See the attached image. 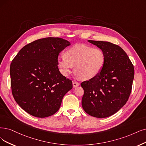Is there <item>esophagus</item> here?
<instances>
[{
	"label": "esophagus",
	"instance_id": "obj_1",
	"mask_svg": "<svg viewBox=\"0 0 146 146\" xmlns=\"http://www.w3.org/2000/svg\"><path fill=\"white\" fill-rule=\"evenodd\" d=\"M79 83H78L76 81H73V87L74 88L78 87V86H79Z\"/></svg>",
	"mask_w": 146,
	"mask_h": 146
}]
</instances>
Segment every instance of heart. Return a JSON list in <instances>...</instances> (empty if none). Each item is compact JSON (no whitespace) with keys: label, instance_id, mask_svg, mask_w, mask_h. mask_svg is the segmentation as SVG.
<instances>
[{"label":"heart","instance_id":"b5f03b06","mask_svg":"<svg viewBox=\"0 0 146 146\" xmlns=\"http://www.w3.org/2000/svg\"><path fill=\"white\" fill-rule=\"evenodd\" d=\"M105 62V54L100 48L79 44L68 48L64 56L58 58L57 64L64 76H67L74 67V72L80 79L89 80L101 72Z\"/></svg>","mask_w":146,"mask_h":146}]
</instances>
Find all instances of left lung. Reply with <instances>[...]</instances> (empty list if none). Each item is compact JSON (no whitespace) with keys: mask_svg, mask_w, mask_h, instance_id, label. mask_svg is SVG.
<instances>
[{"mask_svg":"<svg viewBox=\"0 0 146 146\" xmlns=\"http://www.w3.org/2000/svg\"><path fill=\"white\" fill-rule=\"evenodd\" d=\"M88 42L104 52L105 62L98 76L81 83L84 90L82 106L88 114L105 118L114 114L128 100L134 68L126 53L119 46L108 41Z\"/></svg>","mask_w":146,"mask_h":146,"instance_id":"left-lung-1","label":"left lung"}]
</instances>
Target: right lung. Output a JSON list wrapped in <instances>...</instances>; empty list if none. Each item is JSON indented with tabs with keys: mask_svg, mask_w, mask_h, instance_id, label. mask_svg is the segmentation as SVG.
I'll use <instances>...</instances> for the list:
<instances>
[{
	"mask_svg": "<svg viewBox=\"0 0 146 146\" xmlns=\"http://www.w3.org/2000/svg\"><path fill=\"white\" fill-rule=\"evenodd\" d=\"M69 41L48 37L24 46L10 66L11 87L17 104L28 114L38 118L53 115L63 97L73 88L71 80L59 71V53Z\"/></svg>",
	"mask_w": 146,
	"mask_h": 146,
	"instance_id": "1",
	"label": "right lung"
}]
</instances>
